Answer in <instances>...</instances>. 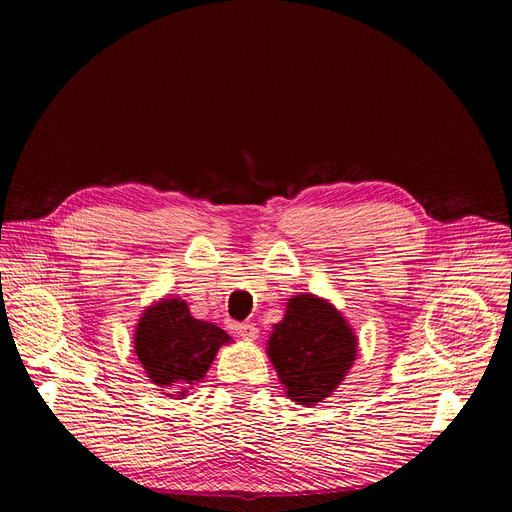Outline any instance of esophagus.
Masks as SVG:
<instances>
[{"mask_svg":"<svg viewBox=\"0 0 512 512\" xmlns=\"http://www.w3.org/2000/svg\"><path fill=\"white\" fill-rule=\"evenodd\" d=\"M235 331H237V335H239L241 339H245V342H254V339L258 337V329L254 327L252 322H241V324H237Z\"/></svg>","mask_w":512,"mask_h":512,"instance_id":"obj_1","label":"esophagus"}]
</instances>
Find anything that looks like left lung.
Returning a JSON list of instances; mask_svg holds the SVG:
<instances>
[{
    "label": "left lung",
    "mask_w": 512,
    "mask_h": 512,
    "mask_svg": "<svg viewBox=\"0 0 512 512\" xmlns=\"http://www.w3.org/2000/svg\"><path fill=\"white\" fill-rule=\"evenodd\" d=\"M267 354L286 395L312 408L344 382L356 359V335L329 301L297 294L288 299L282 322L273 324Z\"/></svg>",
    "instance_id": "left-lung-1"
}]
</instances>
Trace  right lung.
<instances>
[{
  "instance_id": "right-lung-1",
  "label": "right lung",
  "mask_w": 512,
  "mask_h": 512,
  "mask_svg": "<svg viewBox=\"0 0 512 512\" xmlns=\"http://www.w3.org/2000/svg\"><path fill=\"white\" fill-rule=\"evenodd\" d=\"M230 344V335L213 322L190 314L183 299H160L149 305L134 331V352L147 378L164 395L185 397V389L205 378L215 354Z\"/></svg>"
}]
</instances>
